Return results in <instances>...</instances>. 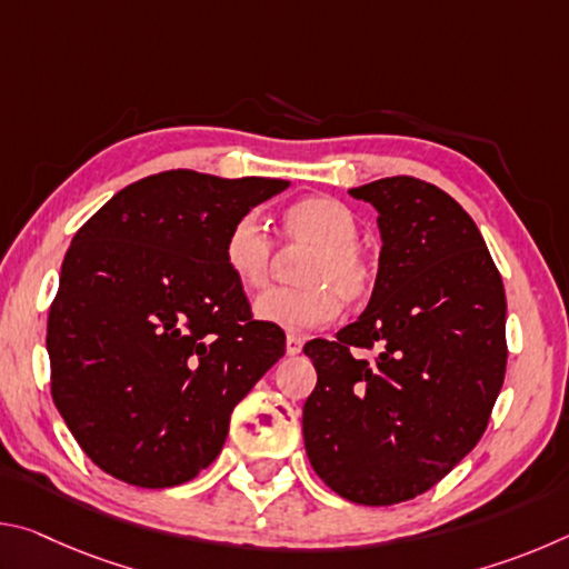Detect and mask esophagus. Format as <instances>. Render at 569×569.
Here are the masks:
<instances>
[{
    "instance_id": "obj_1",
    "label": "esophagus",
    "mask_w": 569,
    "mask_h": 569,
    "mask_svg": "<svg viewBox=\"0 0 569 569\" xmlns=\"http://www.w3.org/2000/svg\"><path fill=\"white\" fill-rule=\"evenodd\" d=\"M301 349H303L301 336H288V339H286V353L288 356H296V353H301Z\"/></svg>"
}]
</instances>
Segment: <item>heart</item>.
<instances>
[{
  "label": "heart",
  "mask_w": 569,
  "mask_h": 569,
  "mask_svg": "<svg viewBox=\"0 0 569 569\" xmlns=\"http://www.w3.org/2000/svg\"><path fill=\"white\" fill-rule=\"evenodd\" d=\"M283 238L288 246L311 250L293 291H268L256 298L258 321L283 331H308L331 323L346 303H359L371 293L373 268L356 246L359 223L339 200L313 196L283 210ZM223 258L228 271L243 288H261L271 278L276 248L268 228L256 213L238 218L228 230Z\"/></svg>",
  "instance_id": "obj_1"
}]
</instances>
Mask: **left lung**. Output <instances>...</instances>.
<instances>
[{
    "label": "left lung",
    "instance_id": "left-lung-1",
    "mask_svg": "<svg viewBox=\"0 0 569 569\" xmlns=\"http://www.w3.org/2000/svg\"><path fill=\"white\" fill-rule=\"evenodd\" d=\"M349 192L377 210L379 271L359 319L303 346L319 373L303 441L336 495L387 507L435 487L485 435L507 369V298L475 220L445 190L397 176Z\"/></svg>",
    "mask_w": 569,
    "mask_h": 569
}]
</instances>
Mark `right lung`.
<instances>
[{
    "label": "right lung",
    "instance_id": "right-lung-1",
    "mask_svg": "<svg viewBox=\"0 0 569 569\" xmlns=\"http://www.w3.org/2000/svg\"><path fill=\"white\" fill-rule=\"evenodd\" d=\"M288 186L168 170L114 192L77 230L47 321L52 399L114 479L160 489L196 477L283 356L286 333L250 319L223 246Z\"/></svg>",
    "mask_w": 569,
    "mask_h": 569
}]
</instances>
